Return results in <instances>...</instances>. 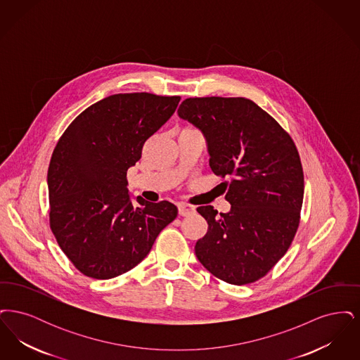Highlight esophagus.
I'll return each mask as SVG.
<instances>
[{"instance_id":"1","label":"esophagus","mask_w":360,"mask_h":360,"mask_svg":"<svg viewBox=\"0 0 360 360\" xmlns=\"http://www.w3.org/2000/svg\"><path fill=\"white\" fill-rule=\"evenodd\" d=\"M178 212L181 216H190L195 213V206L188 205V204H178Z\"/></svg>"}]
</instances>
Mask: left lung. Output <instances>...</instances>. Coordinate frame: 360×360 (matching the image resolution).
Wrapping results in <instances>:
<instances>
[{
	"label": "left lung",
	"mask_w": 360,
	"mask_h": 360,
	"mask_svg": "<svg viewBox=\"0 0 360 360\" xmlns=\"http://www.w3.org/2000/svg\"><path fill=\"white\" fill-rule=\"evenodd\" d=\"M178 116L201 129L212 172L228 178V213L197 207L207 232L195 255L226 283L255 282L286 254L300 225L304 172L297 147L267 112L243 97L186 98Z\"/></svg>",
	"instance_id": "obj_1"
}]
</instances>
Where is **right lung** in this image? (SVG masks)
<instances>
[{"mask_svg": "<svg viewBox=\"0 0 360 360\" xmlns=\"http://www.w3.org/2000/svg\"><path fill=\"white\" fill-rule=\"evenodd\" d=\"M181 97L113 94L90 105L59 139L47 174L50 226L82 274L110 279L137 266L178 214L128 193L127 172L144 143L169 120Z\"/></svg>", "mask_w": 360, "mask_h": 360, "instance_id": "obj_1", "label": "right lung"}]
</instances>
